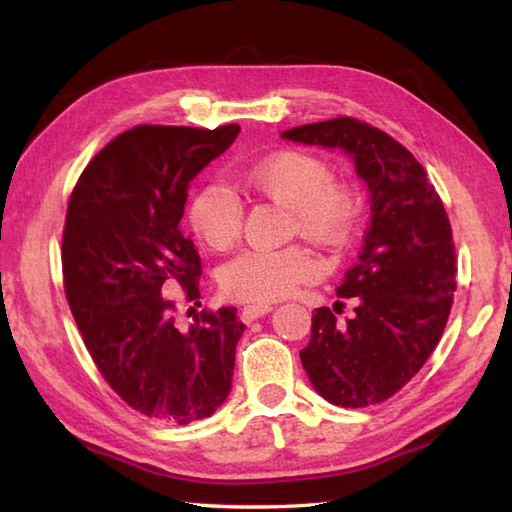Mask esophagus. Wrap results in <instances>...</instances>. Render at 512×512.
<instances>
[{"mask_svg": "<svg viewBox=\"0 0 512 512\" xmlns=\"http://www.w3.org/2000/svg\"><path fill=\"white\" fill-rule=\"evenodd\" d=\"M268 312H273V303H253V306H246L242 310V319L246 323H253L259 317H264V314H268Z\"/></svg>", "mask_w": 512, "mask_h": 512, "instance_id": "1", "label": "esophagus"}]
</instances>
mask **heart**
<instances>
[{"mask_svg":"<svg viewBox=\"0 0 512 512\" xmlns=\"http://www.w3.org/2000/svg\"><path fill=\"white\" fill-rule=\"evenodd\" d=\"M242 184L255 198L290 213L288 231L325 248H341L361 211L356 193L332 178L330 167L306 151L284 149L242 171ZM193 235L211 250L231 248L244 226V209L222 184H206L189 206ZM321 264L308 248L246 250L220 270V286L242 301H277L299 284L319 277Z\"/></svg>","mask_w":512,"mask_h":512,"instance_id":"1","label":"heart"}]
</instances>
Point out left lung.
Wrapping results in <instances>:
<instances>
[{"label":"left lung","mask_w":512,"mask_h":512,"mask_svg":"<svg viewBox=\"0 0 512 512\" xmlns=\"http://www.w3.org/2000/svg\"><path fill=\"white\" fill-rule=\"evenodd\" d=\"M281 136L345 151L369 191L363 248L336 288L354 314L336 321V308L314 310L299 356L332 405H378L420 372L447 325L458 273L447 211L420 162L372 125L341 116Z\"/></svg>","instance_id":"left-lung-1"}]
</instances>
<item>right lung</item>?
Returning a JSON list of instances; mask_svg holds the SVG:
<instances>
[{"label": "right lung", "instance_id": "add662e5", "mask_svg": "<svg viewBox=\"0 0 512 512\" xmlns=\"http://www.w3.org/2000/svg\"><path fill=\"white\" fill-rule=\"evenodd\" d=\"M237 134L138 125L94 156L70 195L61 262L72 317L110 387L160 422L209 418L233 385L246 328L235 308L204 310L180 332L167 292L200 299V255L180 220L191 180Z\"/></svg>", "mask_w": 512, "mask_h": 512}]
</instances>
